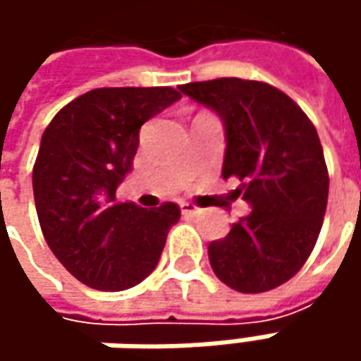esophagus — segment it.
Instances as JSON below:
<instances>
[{"instance_id": "esophagus-1", "label": "esophagus", "mask_w": 361, "mask_h": 361, "mask_svg": "<svg viewBox=\"0 0 361 361\" xmlns=\"http://www.w3.org/2000/svg\"><path fill=\"white\" fill-rule=\"evenodd\" d=\"M180 213L185 216H192V215H199L201 213V209L199 207H195V204H190V202H180Z\"/></svg>"}]
</instances>
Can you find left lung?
Here are the masks:
<instances>
[{
    "label": "left lung",
    "instance_id": "left-lung-1",
    "mask_svg": "<svg viewBox=\"0 0 361 361\" xmlns=\"http://www.w3.org/2000/svg\"><path fill=\"white\" fill-rule=\"evenodd\" d=\"M180 92L223 120V178L237 176V195L251 207L227 237L211 241V267L235 291L275 289L303 267L324 225L329 176L317 130L265 82L216 78Z\"/></svg>",
    "mask_w": 361,
    "mask_h": 361
}]
</instances>
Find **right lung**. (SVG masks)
I'll return each mask as SVG.
<instances>
[{
	"instance_id": "1",
	"label": "right lung",
	"mask_w": 361,
	"mask_h": 361,
	"mask_svg": "<svg viewBox=\"0 0 361 361\" xmlns=\"http://www.w3.org/2000/svg\"><path fill=\"white\" fill-rule=\"evenodd\" d=\"M178 98L169 86L96 88L63 106L44 130L32 176L39 227L58 261L92 289L145 281L180 219L174 202L152 211L116 202L140 126Z\"/></svg>"
}]
</instances>
